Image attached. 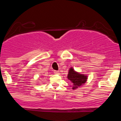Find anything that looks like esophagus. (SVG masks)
I'll return each instance as SVG.
<instances>
[{"label":"esophagus","mask_w":121,"mask_h":121,"mask_svg":"<svg viewBox=\"0 0 121 121\" xmlns=\"http://www.w3.org/2000/svg\"><path fill=\"white\" fill-rule=\"evenodd\" d=\"M54 74H60L59 73V71H54Z\"/></svg>","instance_id":"34e87169"}]
</instances>
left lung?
I'll list each match as a JSON object with an SVG mask.
<instances>
[{
	"label": "left lung",
	"instance_id": "left-lung-1",
	"mask_svg": "<svg viewBox=\"0 0 121 121\" xmlns=\"http://www.w3.org/2000/svg\"><path fill=\"white\" fill-rule=\"evenodd\" d=\"M67 77L68 80L71 81L72 83L74 85L73 86V89L76 88L78 86H80V85L85 83L87 79L86 76L76 73L72 68H71L69 69Z\"/></svg>",
	"mask_w": 121,
	"mask_h": 121
}]
</instances>
